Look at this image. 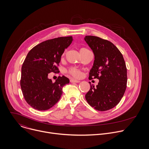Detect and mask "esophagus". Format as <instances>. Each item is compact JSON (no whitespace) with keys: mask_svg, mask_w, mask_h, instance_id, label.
<instances>
[{"mask_svg":"<svg viewBox=\"0 0 149 149\" xmlns=\"http://www.w3.org/2000/svg\"><path fill=\"white\" fill-rule=\"evenodd\" d=\"M70 82H77V83H78L80 82L79 80H77V79H70Z\"/></svg>","mask_w":149,"mask_h":149,"instance_id":"obj_1","label":"esophagus"}]
</instances>
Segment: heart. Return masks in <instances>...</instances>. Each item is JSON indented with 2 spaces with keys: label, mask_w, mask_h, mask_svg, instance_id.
I'll return each mask as SVG.
<instances>
[{
  "label": "heart",
  "mask_w": 149,
  "mask_h": 149,
  "mask_svg": "<svg viewBox=\"0 0 149 149\" xmlns=\"http://www.w3.org/2000/svg\"><path fill=\"white\" fill-rule=\"evenodd\" d=\"M87 50H88L87 49H86V48H81L80 49H79V52H80V54H82V53H83L84 52H85L86 51H87ZM64 55V54H63V55ZM69 73L71 75H72L73 77H75V78H79L81 76V72L78 70H77V69H76V68H70V70H69Z\"/></svg>",
  "instance_id": "obj_1"
}]
</instances>
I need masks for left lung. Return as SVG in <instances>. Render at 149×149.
<instances>
[{
    "label": "left lung",
    "mask_w": 149,
    "mask_h": 149,
    "mask_svg": "<svg viewBox=\"0 0 149 149\" xmlns=\"http://www.w3.org/2000/svg\"><path fill=\"white\" fill-rule=\"evenodd\" d=\"M84 40L94 55L89 78L99 79L96 87L90 85L86 99L97 110H110L119 103L126 90L127 68L124 58L109 40L94 36H86Z\"/></svg>",
    "instance_id": "8db88e82"
}]
</instances>
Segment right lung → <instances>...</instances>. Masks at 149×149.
<instances>
[{
	"label": "right lung",
	"instance_id": "1",
	"mask_svg": "<svg viewBox=\"0 0 149 149\" xmlns=\"http://www.w3.org/2000/svg\"><path fill=\"white\" fill-rule=\"evenodd\" d=\"M72 36L59 37L41 42L28 54L22 67L20 87L27 103L34 109L47 110L60 100L62 87L70 79L59 77L54 82L48 78L52 72H59L57 65Z\"/></svg>",
	"mask_w": 149,
	"mask_h": 149
}]
</instances>
